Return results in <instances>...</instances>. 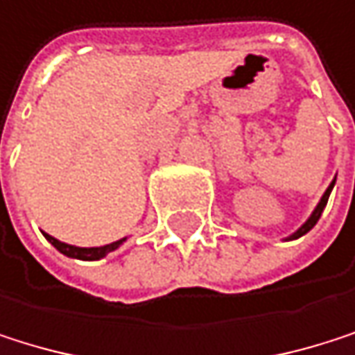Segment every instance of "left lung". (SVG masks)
<instances>
[{
	"label": "left lung",
	"mask_w": 355,
	"mask_h": 355,
	"mask_svg": "<svg viewBox=\"0 0 355 355\" xmlns=\"http://www.w3.org/2000/svg\"><path fill=\"white\" fill-rule=\"evenodd\" d=\"M335 181H337V179H335ZM335 181H333L331 185H328V189L324 191V196H322V200H320V202H318V206L313 208V212H311V216H309V218H307V220H305V223H303V225L299 227V230H297V232H295V234H293V236H291L288 240H297V238H301V236H305V234H307V232L311 230V227H313V225L318 223V218L322 216V210L326 208V202H328V196H331V191H333V187H335Z\"/></svg>",
	"instance_id": "obj_1"
}]
</instances>
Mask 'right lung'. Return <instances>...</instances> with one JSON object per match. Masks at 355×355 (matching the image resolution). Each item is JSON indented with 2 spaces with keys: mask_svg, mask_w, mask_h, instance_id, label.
Wrapping results in <instances>:
<instances>
[{
  "mask_svg": "<svg viewBox=\"0 0 355 355\" xmlns=\"http://www.w3.org/2000/svg\"><path fill=\"white\" fill-rule=\"evenodd\" d=\"M46 236V240L58 250V252H62L64 257H71V259H82V261H98V259H103V257H107L109 252H113V250H117L123 242H125V238H121V240H117V242H111V244H105V246H94V248H80V246H71V244H64V242H60V240H56V238H52V236H48V234H44Z\"/></svg>",
  "mask_w": 355,
  "mask_h": 355,
  "instance_id": "add662e5",
  "label": "right lung"
}]
</instances>
